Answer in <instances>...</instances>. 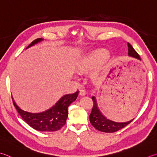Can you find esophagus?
Listing matches in <instances>:
<instances>
[{
	"instance_id": "1",
	"label": "esophagus",
	"mask_w": 157,
	"mask_h": 157,
	"mask_svg": "<svg viewBox=\"0 0 157 157\" xmlns=\"http://www.w3.org/2000/svg\"><path fill=\"white\" fill-rule=\"evenodd\" d=\"M79 97H84L86 95V90L84 89H80L79 92Z\"/></svg>"
}]
</instances>
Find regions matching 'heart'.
I'll return each instance as SVG.
<instances>
[{
    "label": "heart",
    "instance_id": "b5f03b06",
    "mask_svg": "<svg viewBox=\"0 0 157 157\" xmlns=\"http://www.w3.org/2000/svg\"><path fill=\"white\" fill-rule=\"evenodd\" d=\"M109 56V52L105 50H99L90 52L79 60L77 68L79 72L82 73L89 71L105 62ZM93 78H97V73H93Z\"/></svg>",
    "mask_w": 157,
    "mask_h": 157
}]
</instances>
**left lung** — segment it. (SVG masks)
I'll use <instances>...</instances> for the list:
<instances>
[{
	"mask_svg": "<svg viewBox=\"0 0 157 157\" xmlns=\"http://www.w3.org/2000/svg\"><path fill=\"white\" fill-rule=\"evenodd\" d=\"M128 56L136 58L137 60H141V58L136 51L134 50L131 45L128 43ZM92 99L93 101V107L92 109V112L89 116L90 122L91 124L96 128L97 130L105 133H113V132L118 131V130L122 129V128L126 127L133 121V119L129 121L118 122L116 121H113L112 120L107 118L104 116L102 112H101L97 105V101L96 97L93 96L92 97Z\"/></svg>",
	"mask_w": 157,
	"mask_h": 157,
	"instance_id": "8db88e82",
	"label": "left lung"
}]
</instances>
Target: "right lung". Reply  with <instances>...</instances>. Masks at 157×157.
Masks as SVG:
<instances>
[{"mask_svg": "<svg viewBox=\"0 0 157 157\" xmlns=\"http://www.w3.org/2000/svg\"><path fill=\"white\" fill-rule=\"evenodd\" d=\"M44 39L39 38L33 41L26 49L37 44L42 41ZM79 92L73 94H68L63 96L50 109L38 113H32L21 109L15 103L13 99V103L17 112L26 123L34 129L39 131L52 132L60 129L65 124L68 117V107L78 96Z\"/></svg>", "mask_w": 157, "mask_h": 157, "instance_id": "1", "label": "right lung"}]
</instances>
